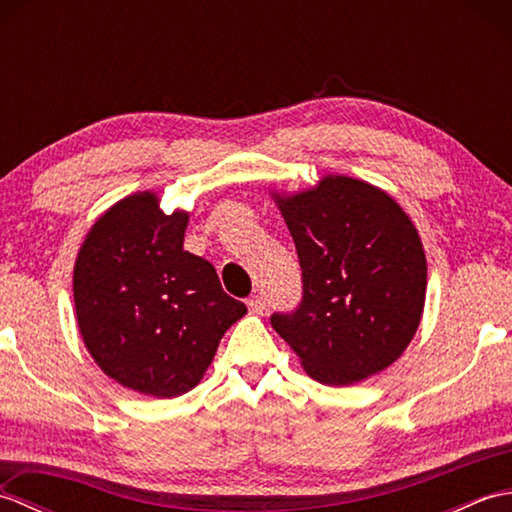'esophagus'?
<instances>
[{
    "label": "esophagus",
    "mask_w": 512,
    "mask_h": 512,
    "mask_svg": "<svg viewBox=\"0 0 512 512\" xmlns=\"http://www.w3.org/2000/svg\"><path fill=\"white\" fill-rule=\"evenodd\" d=\"M246 306L253 314H264L266 312V299L262 295H253L246 301Z\"/></svg>",
    "instance_id": "1"
}]
</instances>
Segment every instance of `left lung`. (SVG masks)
Returning <instances> with one entry per match:
<instances>
[{"label": "left lung", "mask_w": 512, "mask_h": 512, "mask_svg": "<svg viewBox=\"0 0 512 512\" xmlns=\"http://www.w3.org/2000/svg\"><path fill=\"white\" fill-rule=\"evenodd\" d=\"M270 195L303 270L299 308L270 323L306 374L347 387L396 363L427 297V257L411 217L387 191L350 176Z\"/></svg>", "instance_id": "8db88e82"}]
</instances>
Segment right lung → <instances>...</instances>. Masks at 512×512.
<instances>
[{"mask_svg":"<svg viewBox=\"0 0 512 512\" xmlns=\"http://www.w3.org/2000/svg\"><path fill=\"white\" fill-rule=\"evenodd\" d=\"M189 211L154 191L112 204L74 262V310L105 376L138 394L176 398L200 383L224 332L246 314L206 259L184 250Z\"/></svg>","mask_w":512,"mask_h":512,"instance_id":"obj_1","label":"right lung"}]
</instances>
